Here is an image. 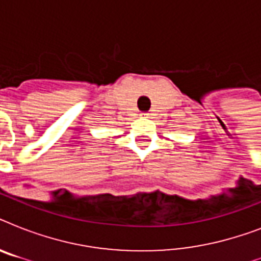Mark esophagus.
I'll list each match as a JSON object with an SVG mask.
<instances>
[{"instance_id":"obj_1","label":"esophagus","mask_w":261,"mask_h":261,"mask_svg":"<svg viewBox=\"0 0 261 261\" xmlns=\"http://www.w3.org/2000/svg\"><path fill=\"white\" fill-rule=\"evenodd\" d=\"M143 116H146V118H149V114H142Z\"/></svg>"}]
</instances>
